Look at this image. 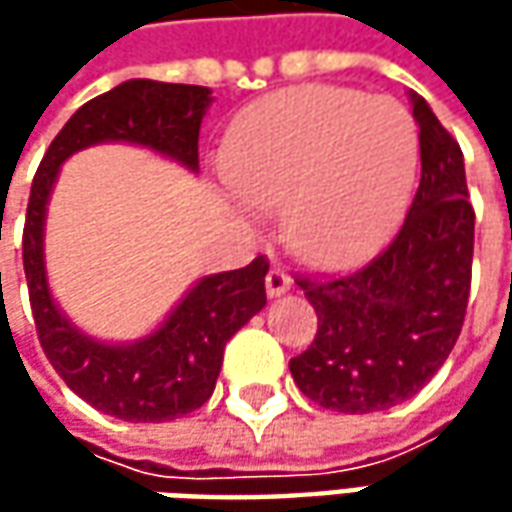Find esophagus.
Returning <instances> with one entry per match:
<instances>
[{
    "mask_svg": "<svg viewBox=\"0 0 512 512\" xmlns=\"http://www.w3.org/2000/svg\"><path fill=\"white\" fill-rule=\"evenodd\" d=\"M265 287H267V296L270 299H276V296H282L290 290V276H287L282 267H270L265 276Z\"/></svg>",
    "mask_w": 512,
    "mask_h": 512,
    "instance_id": "obj_1",
    "label": "esophagus"
}]
</instances>
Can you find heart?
Returning a JSON list of instances; mask_svg holds the SVG:
<instances>
[{"instance_id":"heart-1","label":"heart","mask_w":512,"mask_h":512,"mask_svg":"<svg viewBox=\"0 0 512 512\" xmlns=\"http://www.w3.org/2000/svg\"><path fill=\"white\" fill-rule=\"evenodd\" d=\"M416 153V125L396 99L296 85L236 119L222 170L245 213L279 207V236L296 259L339 270L393 230Z\"/></svg>"}]
</instances>
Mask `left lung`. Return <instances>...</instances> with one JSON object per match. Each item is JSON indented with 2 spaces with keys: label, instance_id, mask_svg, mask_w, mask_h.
I'll list each match as a JSON object with an SVG mask.
<instances>
[{
  "label": "left lung",
  "instance_id": "obj_1",
  "mask_svg": "<svg viewBox=\"0 0 512 512\" xmlns=\"http://www.w3.org/2000/svg\"><path fill=\"white\" fill-rule=\"evenodd\" d=\"M422 182L402 230L362 270L296 285L319 316L316 339L290 359L307 399L339 413H373L416 396L459 339L470 296L473 227L464 156L422 96Z\"/></svg>",
  "mask_w": 512,
  "mask_h": 512
}]
</instances>
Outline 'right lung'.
<instances>
[{"label": "right lung", "mask_w": 512, "mask_h": 512, "mask_svg": "<svg viewBox=\"0 0 512 512\" xmlns=\"http://www.w3.org/2000/svg\"><path fill=\"white\" fill-rule=\"evenodd\" d=\"M210 88L130 79L76 110L33 176L22 262L39 344L76 396L125 422H173L210 399L230 336L267 305V259L205 276L168 319L130 344H105L70 325L45 273V213L62 162L99 142H133L199 170V128Z\"/></svg>", "instance_id": "1"}]
</instances>
